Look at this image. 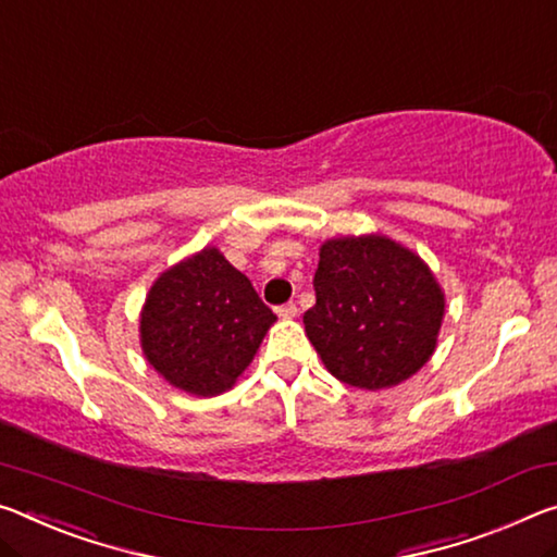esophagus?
I'll use <instances>...</instances> for the list:
<instances>
[{
  "label": "esophagus",
  "instance_id": "esophagus-1",
  "mask_svg": "<svg viewBox=\"0 0 557 557\" xmlns=\"http://www.w3.org/2000/svg\"><path fill=\"white\" fill-rule=\"evenodd\" d=\"M275 312H277V317H282V320H293V317H297V307H295V302H287V305L275 307Z\"/></svg>",
  "mask_w": 557,
  "mask_h": 557
}]
</instances>
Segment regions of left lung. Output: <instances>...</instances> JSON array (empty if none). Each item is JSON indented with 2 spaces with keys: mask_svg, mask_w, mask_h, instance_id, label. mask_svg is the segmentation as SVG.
<instances>
[{
  "mask_svg": "<svg viewBox=\"0 0 557 557\" xmlns=\"http://www.w3.org/2000/svg\"><path fill=\"white\" fill-rule=\"evenodd\" d=\"M305 332L324 367L357 389H386L434 355L444 295L431 270L389 237L326 240Z\"/></svg>",
  "mask_w": 557,
  "mask_h": 557,
  "instance_id": "1",
  "label": "left lung"
}]
</instances>
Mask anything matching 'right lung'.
<instances>
[{"label":"right lung","instance_id":"right-lung-1","mask_svg":"<svg viewBox=\"0 0 557 557\" xmlns=\"http://www.w3.org/2000/svg\"><path fill=\"white\" fill-rule=\"evenodd\" d=\"M277 317L215 247L156 280L140 312L146 359L178 389L215 396L245 372Z\"/></svg>","mask_w":557,"mask_h":557}]
</instances>
